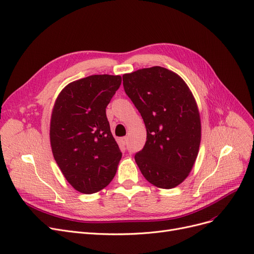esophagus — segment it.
Returning <instances> with one entry per match:
<instances>
[{
	"label": "esophagus",
	"instance_id": "34e87169",
	"mask_svg": "<svg viewBox=\"0 0 254 254\" xmlns=\"http://www.w3.org/2000/svg\"><path fill=\"white\" fill-rule=\"evenodd\" d=\"M127 141H128V138H127V137L121 138V142H123V144H124V145H127Z\"/></svg>",
	"mask_w": 254,
	"mask_h": 254
}]
</instances>
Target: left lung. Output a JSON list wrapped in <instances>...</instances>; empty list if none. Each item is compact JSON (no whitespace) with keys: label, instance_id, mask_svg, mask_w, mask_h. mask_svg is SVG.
Returning a JSON list of instances; mask_svg holds the SVG:
<instances>
[{"label":"left lung","instance_id":"1","mask_svg":"<svg viewBox=\"0 0 254 254\" xmlns=\"http://www.w3.org/2000/svg\"><path fill=\"white\" fill-rule=\"evenodd\" d=\"M124 88L140 112L146 142L135 161L147 182L172 189L191 172L201 140L195 98L181 76L161 66L123 75Z\"/></svg>","mask_w":254,"mask_h":254}]
</instances>
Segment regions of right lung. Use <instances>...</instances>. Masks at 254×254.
<instances>
[{"instance_id": "add662e5", "label": "right lung", "mask_w": 254, "mask_h": 254, "mask_svg": "<svg viewBox=\"0 0 254 254\" xmlns=\"http://www.w3.org/2000/svg\"><path fill=\"white\" fill-rule=\"evenodd\" d=\"M120 84V75H89L66 85L55 102L50 125L53 156L66 181L81 193L103 190L116 174L123 153L106 108Z\"/></svg>"}]
</instances>
